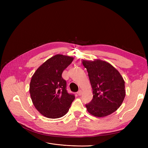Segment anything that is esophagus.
I'll return each instance as SVG.
<instances>
[{"mask_svg":"<svg viewBox=\"0 0 148 148\" xmlns=\"http://www.w3.org/2000/svg\"><path fill=\"white\" fill-rule=\"evenodd\" d=\"M77 95L78 96H81L82 95V90H79L78 92H77Z\"/></svg>","mask_w":148,"mask_h":148,"instance_id":"obj_1","label":"esophagus"}]
</instances>
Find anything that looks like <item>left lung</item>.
<instances>
[{
	"mask_svg": "<svg viewBox=\"0 0 148 148\" xmlns=\"http://www.w3.org/2000/svg\"><path fill=\"white\" fill-rule=\"evenodd\" d=\"M88 72L93 98L86 105L87 111L97 117H104L117 110L125 97V81L111 64L100 59L82 60Z\"/></svg>",
	"mask_w": 148,
	"mask_h": 148,
	"instance_id": "obj_1",
	"label": "left lung"
}]
</instances>
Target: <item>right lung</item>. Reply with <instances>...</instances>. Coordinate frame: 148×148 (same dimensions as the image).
I'll return each mask as SVG.
<instances>
[{
	"label": "right lung",
	"mask_w": 148,
	"mask_h": 148,
	"mask_svg": "<svg viewBox=\"0 0 148 148\" xmlns=\"http://www.w3.org/2000/svg\"><path fill=\"white\" fill-rule=\"evenodd\" d=\"M74 58L57 54L38 67L31 78L29 93L33 104L39 112L49 119L64 116L75 99L66 89V81L62 77L63 71Z\"/></svg>",
	"instance_id": "right-lung-1"
}]
</instances>
